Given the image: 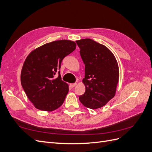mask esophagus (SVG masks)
<instances>
[{"label":"esophagus","mask_w":152,"mask_h":152,"mask_svg":"<svg viewBox=\"0 0 152 152\" xmlns=\"http://www.w3.org/2000/svg\"><path fill=\"white\" fill-rule=\"evenodd\" d=\"M76 85H77V84H76V83H74V84H70V86L72 87V88H73V87H74Z\"/></svg>","instance_id":"obj_1"}]
</instances>
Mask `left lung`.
<instances>
[{
	"label": "left lung",
	"instance_id": "left-lung-1",
	"mask_svg": "<svg viewBox=\"0 0 152 152\" xmlns=\"http://www.w3.org/2000/svg\"><path fill=\"white\" fill-rule=\"evenodd\" d=\"M85 65V77L82 80L85 93L79 96L87 108L98 109L112 99L116 93L119 68L114 54L105 45L90 39L77 40Z\"/></svg>",
	"mask_w": 152,
	"mask_h": 152
}]
</instances>
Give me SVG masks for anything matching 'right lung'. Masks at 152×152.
I'll return each mask as SVG.
<instances>
[{
    "mask_svg": "<svg viewBox=\"0 0 152 152\" xmlns=\"http://www.w3.org/2000/svg\"><path fill=\"white\" fill-rule=\"evenodd\" d=\"M75 48L73 41L56 40L36 48L26 57L21 69V83L36 108L51 112L63 104L69 89L59 70L63 58ZM57 72L59 75L56 77Z\"/></svg>",
    "mask_w": 152,
    "mask_h": 152,
    "instance_id": "1",
    "label": "right lung"
}]
</instances>
